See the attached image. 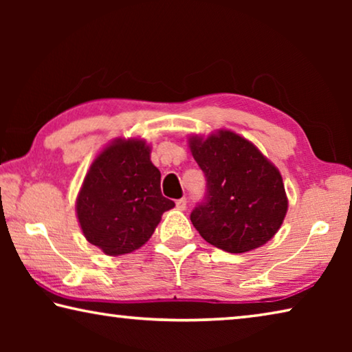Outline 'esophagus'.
<instances>
[{
    "label": "esophagus",
    "instance_id": "obj_1",
    "mask_svg": "<svg viewBox=\"0 0 352 352\" xmlns=\"http://www.w3.org/2000/svg\"><path fill=\"white\" fill-rule=\"evenodd\" d=\"M186 204H188V201H186V199H184V197L178 199V200L175 201V206H177V210L184 211V210H186Z\"/></svg>",
    "mask_w": 352,
    "mask_h": 352
}]
</instances>
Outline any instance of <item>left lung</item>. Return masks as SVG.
<instances>
[{
    "label": "left lung",
    "instance_id": "obj_1",
    "mask_svg": "<svg viewBox=\"0 0 352 352\" xmlns=\"http://www.w3.org/2000/svg\"><path fill=\"white\" fill-rule=\"evenodd\" d=\"M190 152L206 178L190 222L211 245L245 253L269 242L287 212L283 177L252 142L230 130L192 136Z\"/></svg>",
    "mask_w": 352,
    "mask_h": 352
}]
</instances>
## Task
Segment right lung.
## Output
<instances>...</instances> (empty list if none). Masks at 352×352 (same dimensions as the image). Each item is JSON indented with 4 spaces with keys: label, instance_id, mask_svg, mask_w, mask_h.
I'll list each match as a JSON object with an SVG mask.
<instances>
[{
    "label": "right lung",
    "instance_id": "1",
    "mask_svg": "<svg viewBox=\"0 0 352 352\" xmlns=\"http://www.w3.org/2000/svg\"><path fill=\"white\" fill-rule=\"evenodd\" d=\"M175 204L162 194V174L141 140H118L94 160L77 197L87 241L105 254L133 252L151 239Z\"/></svg>",
    "mask_w": 352,
    "mask_h": 352
}]
</instances>
